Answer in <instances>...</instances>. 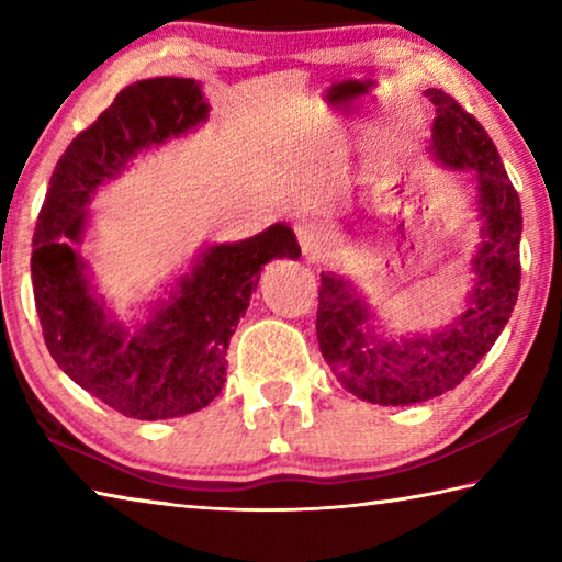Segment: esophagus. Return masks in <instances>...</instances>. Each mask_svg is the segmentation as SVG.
Wrapping results in <instances>:
<instances>
[{
    "label": "esophagus",
    "mask_w": 562,
    "mask_h": 562,
    "mask_svg": "<svg viewBox=\"0 0 562 562\" xmlns=\"http://www.w3.org/2000/svg\"><path fill=\"white\" fill-rule=\"evenodd\" d=\"M294 235H297V243L302 247L304 258L307 260H319L322 252L327 247V233L322 231L315 223H300L294 227Z\"/></svg>",
    "instance_id": "esophagus-1"
}]
</instances>
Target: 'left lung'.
<instances>
[{"instance_id":"left-lung-1","label":"left lung","mask_w":562,"mask_h":562,"mask_svg":"<svg viewBox=\"0 0 562 562\" xmlns=\"http://www.w3.org/2000/svg\"><path fill=\"white\" fill-rule=\"evenodd\" d=\"M436 106L429 154L451 170H469L481 217L475 282L465 310L431 335L382 339L374 315L351 282L322 272L317 339L331 372L364 402L408 406L459 386L508 325L520 290V198L486 128L449 93L429 89Z\"/></svg>"}]
</instances>
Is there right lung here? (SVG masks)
Returning a JSON list of instances; mask_svg holds the SVG:
<instances>
[{
	"mask_svg": "<svg viewBox=\"0 0 562 562\" xmlns=\"http://www.w3.org/2000/svg\"><path fill=\"white\" fill-rule=\"evenodd\" d=\"M201 83L176 76L136 81L76 136L56 164L34 231L32 284L46 349L91 396L140 422L193 414L221 394L227 345L245 315L262 265L300 258L284 223L240 243L211 245L168 300L128 331L93 294L74 250L97 188L131 158L207 121Z\"/></svg>",
	"mask_w": 562,
	"mask_h": 562,
	"instance_id": "1",
	"label": "right lung"
}]
</instances>
